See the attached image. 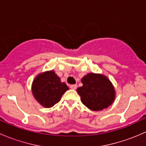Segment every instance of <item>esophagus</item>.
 <instances>
[{
  "mask_svg": "<svg viewBox=\"0 0 146 146\" xmlns=\"http://www.w3.org/2000/svg\"><path fill=\"white\" fill-rule=\"evenodd\" d=\"M70 88L72 90H76L77 88V85H70Z\"/></svg>",
  "mask_w": 146,
  "mask_h": 146,
  "instance_id": "1",
  "label": "esophagus"
}]
</instances>
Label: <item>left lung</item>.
Returning a JSON list of instances; mask_svg holds the SVG:
<instances>
[{
  "label": "left lung",
  "mask_w": 146,
  "mask_h": 146,
  "mask_svg": "<svg viewBox=\"0 0 146 146\" xmlns=\"http://www.w3.org/2000/svg\"><path fill=\"white\" fill-rule=\"evenodd\" d=\"M82 86L77 89L82 104L92 111H100L114 102L116 92L111 82L100 73H90L81 79Z\"/></svg>",
  "instance_id": "8db88e82"
}]
</instances>
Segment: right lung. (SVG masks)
I'll use <instances>...</instances> for the list:
<instances>
[{
    "label": "right lung",
    "mask_w": 146,
    "mask_h": 146,
    "mask_svg": "<svg viewBox=\"0 0 146 146\" xmlns=\"http://www.w3.org/2000/svg\"><path fill=\"white\" fill-rule=\"evenodd\" d=\"M68 90V87L61 81L54 70L39 73L32 84L34 98L46 108H50L58 103Z\"/></svg>",
    "instance_id": "1"
}]
</instances>
